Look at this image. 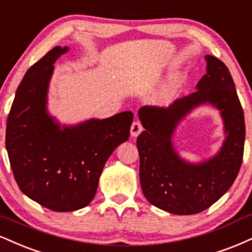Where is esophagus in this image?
I'll return each instance as SVG.
<instances>
[{
    "label": "esophagus",
    "instance_id": "34e87169",
    "mask_svg": "<svg viewBox=\"0 0 252 252\" xmlns=\"http://www.w3.org/2000/svg\"><path fill=\"white\" fill-rule=\"evenodd\" d=\"M143 130V126H142L141 122H138V121H136V122L132 123L131 126V129H130V131H131V136L132 137H137V136L141 134V131Z\"/></svg>",
    "mask_w": 252,
    "mask_h": 252
}]
</instances>
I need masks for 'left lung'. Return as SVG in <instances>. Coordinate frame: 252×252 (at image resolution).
<instances>
[{
    "label": "left lung",
    "instance_id": "obj_1",
    "mask_svg": "<svg viewBox=\"0 0 252 252\" xmlns=\"http://www.w3.org/2000/svg\"><path fill=\"white\" fill-rule=\"evenodd\" d=\"M205 60L207 74L195 93L169 107L138 110L145 129L136 142L142 191L151 204L175 215L198 214L211 207L232 186L243 160L244 114L231 74L217 57L207 55ZM205 102L221 111L227 138L216 157L191 165L177 155L171 138L178 122Z\"/></svg>",
    "mask_w": 252,
    "mask_h": 252
}]
</instances>
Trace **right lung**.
<instances>
[{
	"instance_id": "add662e5",
	"label": "right lung",
	"mask_w": 252,
	"mask_h": 252,
	"mask_svg": "<svg viewBox=\"0 0 252 252\" xmlns=\"http://www.w3.org/2000/svg\"><path fill=\"white\" fill-rule=\"evenodd\" d=\"M68 49L57 45L28 69L16 90L5 130V149L21 191L60 213L92 202L105 162L128 141L134 118L131 111H123L61 128L48 115L53 64Z\"/></svg>"
}]
</instances>
